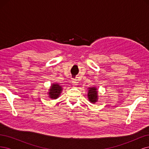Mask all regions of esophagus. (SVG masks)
I'll use <instances>...</instances> for the list:
<instances>
[{
    "mask_svg": "<svg viewBox=\"0 0 149 149\" xmlns=\"http://www.w3.org/2000/svg\"><path fill=\"white\" fill-rule=\"evenodd\" d=\"M72 83H73V86H76L78 85V80H77V79H74V80H73V81H72Z\"/></svg>",
    "mask_w": 149,
    "mask_h": 149,
    "instance_id": "esophagus-1",
    "label": "esophagus"
}]
</instances>
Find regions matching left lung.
<instances>
[{"instance_id":"8db88e82","label":"left lung","mask_w":149,"mask_h":149,"mask_svg":"<svg viewBox=\"0 0 149 149\" xmlns=\"http://www.w3.org/2000/svg\"><path fill=\"white\" fill-rule=\"evenodd\" d=\"M88 97L91 103H95L97 101V89L96 87H90L88 88Z\"/></svg>"}]
</instances>
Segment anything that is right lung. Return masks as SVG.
<instances>
[{"label": "right lung", "instance_id": "obj_1", "mask_svg": "<svg viewBox=\"0 0 149 149\" xmlns=\"http://www.w3.org/2000/svg\"><path fill=\"white\" fill-rule=\"evenodd\" d=\"M62 87L59 84H53L50 88L49 89L48 95L49 97L51 99H54L56 100L58 97L60 96L61 92L62 91Z\"/></svg>", "mask_w": 149, "mask_h": 149}]
</instances>
